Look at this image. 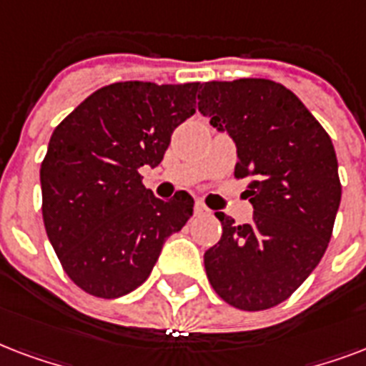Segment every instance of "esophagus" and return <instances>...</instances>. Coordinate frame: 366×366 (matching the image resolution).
I'll use <instances>...</instances> for the list:
<instances>
[{
  "label": "esophagus",
  "mask_w": 366,
  "mask_h": 366,
  "mask_svg": "<svg viewBox=\"0 0 366 366\" xmlns=\"http://www.w3.org/2000/svg\"><path fill=\"white\" fill-rule=\"evenodd\" d=\"M208 212H209V209L206 208V206H204L202 202L194 204V214H197V215H206V214H208Z\"/></svg>",
  "instance_id": "1"
}]
</instances>
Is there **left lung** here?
<instances>
[{
    "mask_svg": "<svg viewBox=\"0 0 366 366\" xmlns=\"http://www.w3.org/2000/svg\"><path fill=\"white\" fill-rule=\"evenodd\" d=\"M198 110L237 144V177H250V223L217 212L222 239L204 254L209 285L229 305L285 302L327 252L340 208L338 160L328 133L290 89L242 78L206 81Z\"/></svg>",
    "mask_w": 366,
    "mask_h": 366,
    "instance_id": "obj_1",
    "label": "left lung"
}]
</instances>
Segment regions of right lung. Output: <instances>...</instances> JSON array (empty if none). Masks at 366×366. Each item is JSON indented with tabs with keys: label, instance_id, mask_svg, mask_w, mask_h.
I'll use <instances>...</instances> for the list:
<instances>
[{
	"label": "right lung",
	"instance_id": "add662e5",
	"mask_svg": "<svg viewBox=\"0 0 366 366\" xmlns=\"http://www.w3.org/2000/svg\"><path fill=\"white\" fill-rule=\"evenodd\" d=\"M200 84L118 81L101 87L55 127L39 181L47 237L70 279L97 298H120L149 279L194 200H160L141 183L179 124L194 114Z\"/></svg>",
	"mask_w": 366,
	"mask_h": 366
}]
</instances>
